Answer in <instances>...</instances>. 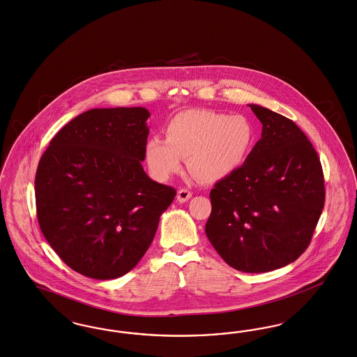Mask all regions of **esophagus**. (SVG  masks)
I'll return each instance as SVG.
<instances>
[{"label": "esophagus", "instance_id": "34e87169", "mask_svg": "<svg viewBox=\"0 0 357 357\" xmlns=\"http://www.w3.org/2000/svg\"><path fill=\"white\" fill-rule=\"evenodd\" d=\"M191 197H192L191 191H188L187 188H182V190H179L178 194H176V200H178L179 203H185V202L190 199Z\"/></svg>", "mask_w": 357, "mask_h": 357}]
</instances>
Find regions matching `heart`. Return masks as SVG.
I'll return each mask as SVG.
<instances>
[{
    "label": "heart",
    "mask_w": 357,
    "mask_h": 357,
    "mask_svg": "<svg viewBox=\"0 0 357 357\" xmlns=\"http://www.w3.org/2000/svg\"><path fill=\"white\" fill-rule=\"evenodd\" d=\"M166 139L153 137L144 155L158 181L181 172L188 159L191 172L203 182H216L236 172L248 157L255 130L247 116L190 109L174 115L166 125Z\"/></svg>",
    "instance_id": "heart-1"
}]
</instances>
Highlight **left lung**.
Segmentation results:
<instances>
[{
    "mask_svg": "<svg viewBox=\"0 0 357 357\" xmlns=\"http://www.w3.org/2000/svg\"><path fill=\"white\" fill-rule=\"evenodd\" d=\"M261 138L244 163L210 192L206 235L238 271L268 272L307 250L324 207L320 159L295 122L250 105Z\"/></svg>",
    "mask_w": 357,
    "mask_h": 357,
    "instance_id": "left-lung-1",
    "label": "left lung"
}]
</instances>
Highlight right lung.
<instances>
[{
    "label": "right lung",
    "instance_id": "1",
    "mask_svg": "<svg viewBox=\"0 0 357 357\" xmlns=\"http://www.w3.org/2000/svg\"><path fill=\"white\" fill-rule=\"evenodd\" d=\"M150 113L91 109L52 139L36 174L43 236L72 270L109 280L131 271L176 191L142 167Z\"/></svg>",
    "mask_w": 357,
    "mask_h": 357
}]
</instances>
